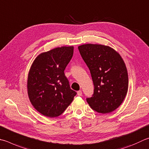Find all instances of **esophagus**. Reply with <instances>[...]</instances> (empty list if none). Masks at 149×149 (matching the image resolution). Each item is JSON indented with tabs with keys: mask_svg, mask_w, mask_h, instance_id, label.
Segmentation results:
<instances>
[{
	"mask_svg": "<svg viewBox=\"0 0 149 149\" xmlns=\"http://www.w3.org/2000/svg\"><path fill=\"white\" fill-rule=\"evenodd\" d=\"M77 95H78V96H82V91H77Z\"/></svg>",
	"mask_w": 149,
	"mask_h": 149,
	"instance_id": "34e87169",
	"label": "esophagus"
}]
</instances>
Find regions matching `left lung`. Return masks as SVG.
I'll return each mask as SVG.
<instances>
[{
    "instance_id": "left-lung-1",
    "label": "left lung",
    "mask_w": 149,
    "mask_h": 149,
    "mask_svg": "<svg viewBox=\"0 0 149 149\" xmlns=\"http://www.w3.org/2000/svg\"><path fill=\"white\" fill-rule=\"evenodd\" d=\"M78 49L91 72L94 94L86 102L93 110L103 114L120 106L128 92V75L119 53L109 46L87 44Z\"/></svg>"
}]
</instances>
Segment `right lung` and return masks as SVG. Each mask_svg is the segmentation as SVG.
I'll use <instances>...</instances> for the list:
<instances>
[{
  "label": "right lung",
  "instance_id": "1",
  "mask_svg": "<svg viewBox=\"0 0 149 149\" xmlns=\"http://www.w3.org/2000/svg\"><path fill=\"white\" fill-rule=\"evenodd\" d=\"M74 53V46H63L42 53L34 61L27 79L32 105L45 117L61 115L76 95L64 74Z\"/></svg>",
  "mask_w": 149,
  "mask_h": 149
}]
</instances>
